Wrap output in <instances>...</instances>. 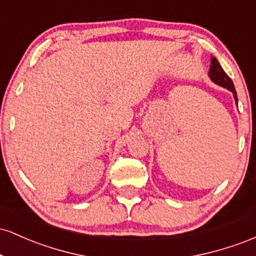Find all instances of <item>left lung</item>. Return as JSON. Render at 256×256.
Wrapping results in <instances>:
<instances>
[{"mask_svg":"<svg viewBox=\"0 0 256 256\" xmlns=\"http://www.w3.org/2000/svg\"><path fill=\"white\" fill-rule=\"evenodd\" d=\"M208 76H210V78L212 79V82H214L216 84L225 88V89L230 90L231 92L234 94V101H236L237 104V94H236V90H234V85L232 83L231 78L226 74L224 70H222V67L220 66L219 61L214 56H212V60H210V73H208Z\"/></svg>","mask_w":256,"mask_h":256,"instance_id":"obj_1","label":"left lung"}]
</instances>
